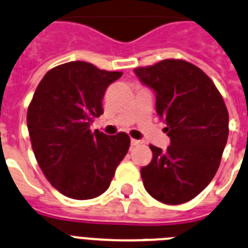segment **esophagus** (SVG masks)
Returning <instances> with one entry per match:
<instances>
[{
  "instance_id": "34e87169",
  "label": "esophagus",
  "mask_w": 248,
  "mask_h": 248,
  "mask_svg": "<svg viewBox=\"0 0 248 248\" xmlns=\"http://www.w3.org/2000/svg\"><path fill=\"white\" fill-rule=\"evenodd\" d=\"M142 143V141H140V140H131V145L132 146H139V145H141Z\"/></svg>"
}]
</instances>
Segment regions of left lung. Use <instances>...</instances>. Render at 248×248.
<instances>
[{
    "label": "left lung",
    "mask_w": 248,
    "mask_h": 248,
    "mask_svg": "<svg viewBox=\"0 0 248 248\" xmlns=\"http://www.w3.org/2000/svg\"><path fill=\"white\" fill-rule=\"evenodd\" d=\"M156 94V112L171 145L150 146L154 158L141 169L146 191L157 201L180 204L206 188L218 170L228 137L225 101L210 77L182 60L135 68Z\"/></svg>",
    "instance_id": "left-lung-1"
}]
</instances>
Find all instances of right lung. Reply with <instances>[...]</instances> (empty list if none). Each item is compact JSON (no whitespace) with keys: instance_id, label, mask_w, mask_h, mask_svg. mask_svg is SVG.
<instances>
[{"instance_id":"add662e5","label":"right lung","mask_w":248,"mask_h":248,"mask_svg":"<svg viewBox=\"0 0 248 248\" xmlns=\"http://www.w3.org/2000/svg\"><path fill=\"white\" fill-rule=\"evenodd\" d=\"M121 76L88 62H67L45 75L30 103L27 127L34 157L51 185L70 199L102 195L130 147L127 133L107 136L90 130L103 113L107 87Z\"/></svg>"}]
</instances>
